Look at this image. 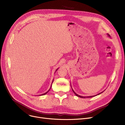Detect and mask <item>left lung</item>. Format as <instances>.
Returning <instances> with one entry per match:
<instances>
[{
	"label": "left lung",
	"mask_w": 125,
	"mask_h": 125,
	"mask_svg": "<svg viewBox=\"0 0 125 125\" xmlns=\"http://www.w3.org/2000/svg\"><path fill=\"white\" fill-rule=\"evenodd\" d=\"M107 35H108V37H110V35L108 34H107ZM70 84H71V83H70ZM71 89H72V90H73V93L75 94V95L76 96H77V97H80V98H91V97H94V96H97V95H99V94H100L101 93H102L103 92H101V93H99V94H97V95H94V96H80V95H78V94H77L74 91V90L73 89V88H72V87H71Z\"/></svg>",
	"instance_id": "obj_1"
}]
</instances>
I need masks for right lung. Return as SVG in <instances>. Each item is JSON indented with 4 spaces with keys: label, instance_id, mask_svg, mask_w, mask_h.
<instances>
[{
    "label": "right lung",
    "instance_id": "obj_1",
    "mask_svg": "<svg viewBox=\"0 0 125 125\" xmlns=\"http://www.w3.org/2000/svg\"><path fill=\"white\" fill-rule=\"evenodd\" d=\"M58 69H59V68H57V69H56V71H55V73H56V71H57V70H58ZM53 81H54V79H53V80H52V83H53ZM52 84H51V87H50V89H49V90H48V91L47 92H45V93H43V94H41V95H39L38 96H42V95H45L46 94H47V93L48 92H49V91L50 90V89H51V87H52Z\"/></svg>",
    "mask_w": 125,
    "mask_h": 125
}]
</instances>
